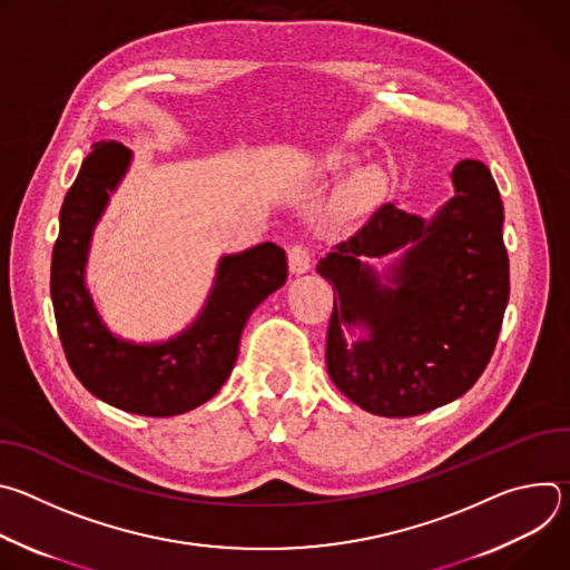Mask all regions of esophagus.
Instances as JSON below:
<instances>
[{
    "label": "esophagus",
    "mask_w": 570,
    "mask_h": 570,
    "mask_svg": "<svg viewBox=\"0 0 570 570\" xmlns=\"http://www.w3.org/2000/svg\"><path fill=\"white\" fill-rule=\"evenodd\" d=\"M288 268L293 275H304L311 271V255L302 243H295V246L288 248Z\"/></svg>",
    "instance_id": "obj_1"
}]
</instances>
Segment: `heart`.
<instances>
[{
  "mask_svg": "<svg viewBox=\"0 0 570 570\" xmlns=\"http://www.w3.org/2000/svg\"><path fill=\"white\" fill-rule=\"evenodd\" d=\"M354 155L338 150V148H330L320 153L317 157H313V161L308 165L313 176H334L347 167H352ZM383 189V176L379 169L374 167H363L358 169L345 185L343 196H341V205L345 212H361L365 207H370Z\"/></svg>",
  "mask_w": 570,
  "mask_h": 570,
  "instance_id": "b5f03b06",
  "label": "heart"
}]
</instances>
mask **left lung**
Wrapping results in <instances>:
<instances>
[{
  "label": "left lung",
  "mask_w": 570,
  "mask_h": 570,
  "mask_svg": "<svg viewBox=\"0 0 570 570\" xmlns=\"http://www.w3.org/2000/svg\"><path fill=\"white\" fill-rule=\"evenodd\" d=\"M451 180L455 194L431 218L385 203L317 262L336 293L330 376L372 415L440 409L494 354L510 297L503 200L478 159L458 161ZM394 254L381 274L368 264Z\"/></svg>",
  "instance_id": "obj_1"
}]
</instances>
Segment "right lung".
Returning <instances> with one entry per match:
<instances>
[{
    "mask_svg": "<svg viewBox=\"0 0 570 570\" xmlns=\"http://www.w3.org/2000/svg\"><path fill=\"white\" fill-rule=\"evenodd\" d=\"M132 161L119 141H97L60 209L51 255L58 336L76 379L97 399L144 417H174L209 401L232 374L250 313L284 286L286 253L266 240L223 255L212 291L191 324L159 343L126 341L108 330L86 282L92 234Z\"/></svg>",
    "mask_w": 570,
    "mask_h": 570,
    "instance_id": "add662e5",
    "label": "right lung"
}]
</instances>
